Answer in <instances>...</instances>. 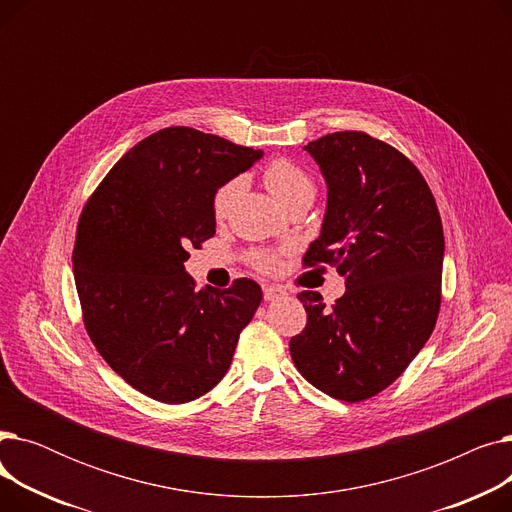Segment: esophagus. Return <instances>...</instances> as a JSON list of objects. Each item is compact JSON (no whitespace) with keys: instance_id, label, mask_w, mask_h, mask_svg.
<instances>
[{"instance_id":"34e87169","label":"esophagus","mask_w":512,"mask_h":512,"mask_svg":"<svg viewBox=\"0 0 512 512\" xmlns=\"http://www.w3.org/2000/svg\"><path fill=\"white\" fill-rule=\"evenodd\" d=\"M286 290L280 288V286H263V299L265 301H274V299H280L284 297Z\"/></svg>"}]
</instances>
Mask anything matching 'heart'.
<instances>
[{"mask_svg": "<svg viewBox=\"0 0 512 512\" xmlns=\"http://www.w3.org/2000/svg\"><path fill=\"white\" fill-rule=\"evenodd\" d=\"M261 178L267 191H270L274 199L284 207L292 205L299 199L315 197V182L311 174L303 166H299L297 161H292L288 157H274L270 164L263 168ZM240 191H242L240 178H230L218 186V191L213 193V199H211V211L215 220L222 222L228 218V213ZM249 261L255 270L263 274H272L280 267V255L276 251H263V249L251 251Z\"/></svg>", "mask_w": 512, "mask_h": 512, "instance_id": "b5f03b06", "label": "heart"}]
</instances>
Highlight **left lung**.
I'll list each match as a JSON object with an SVG mask.
<instances>
[{"mask_svg": "<svg viewBox=\"0 0 512 512\" xmlns=\"http://www.w3.org/2000/svg\"><path fill=\"white\" fill-rule=\"evenodd\" d=\"M328 182L321 234L305 267H336L346 292L328 309L299 292L307 326L290 338L303 378L344 402L386 390L432 336L442 303L444 230L413 161L361 130L305 147Z\"/></svg>", "mask_w": 512, "mask_h": 512, "instance_id": "8db88e82", "label": "left lung"}]
</instances>
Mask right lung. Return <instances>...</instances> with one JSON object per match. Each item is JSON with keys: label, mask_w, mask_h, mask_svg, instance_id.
I'll list each match as a JSON object with an SVG mask.
<instances>
[{"label": "right lung", "mask_w": 512, "mask_h": 512, "mask_svg": "<svg viewBox=\"0 0 512 512\" xmlns=\"http://www.w3.org/2000/svg\"><path fill=\"white\" fill-rule=\"evenodd\" d=\"M261 151L170 126L134 145L107 172L78 218L72 265L85 330L120 378L182 405L218 384L261 288H195L191 249L215 234L213 193Z\"/></svg>", "instance_id": "1"}]
</instances>
